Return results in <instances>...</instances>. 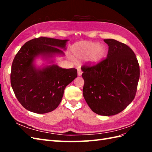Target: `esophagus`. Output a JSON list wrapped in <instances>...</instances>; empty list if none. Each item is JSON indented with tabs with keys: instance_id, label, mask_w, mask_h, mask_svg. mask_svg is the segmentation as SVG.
I'll list each match as a JSON object with an SVG mask.
<instances>
[{
	"instance_id": "esophagus-1",
	"label": "esophagus",
	"mask_w": 152,
	"mask_h": 152,
	"mask_svg": "<svg viewBox=\"0 0 152 152\" xmlns=\"http://www.w3.org/2000/svg\"><path fill=\"white\" fill-rule=\"evenodd\" d=\"M82 71L81 69H80V68H78V75L79 76H80L82 75Z\"/></svg>"
}]
</instances>
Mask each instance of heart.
<instances>
[{"label":"heart","instance_id":"b5f03b06","mask_svg":"<svg viewBox=\"0 0 152 152\" xmlns=\"http://www.w3.org/2000/svg\"><path fill=\"white\" fill-rule=\"evenodd\" d=\"M73 53L79 59H88L92 63L100 62L106 54V48L103 45L91 42H81L74 46Z\"/></svg>","mask_w":152,"mask_h":152}]
</instances>
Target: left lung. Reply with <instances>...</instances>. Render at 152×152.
<instances>
[{"label": "left lung", "mask_w": 152, "mask_h": 152, "mask_svg": "<svg viewBox=\"0 0 152 152\" xmlns=\"http://www.w3.org/2000/svg\"><path fill=\"white\" fill-rule=\"evenodd\" d=\"M108 45L106 59L95 65H83V95L96 114L110 116L119 114L133 101L140 68L133 51L114 39H104Z\"/></svg>", "instance_id": "8db88e82"}]
</instances>
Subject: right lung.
Segmentation results:
<instances>
[{"label":"right lung","instance_id":"1","mask_svg":"<svg viewBox=\"0 0 152 152\" xmlns=\"http://www.w3.org/2000/svg\"><path fill=\"white\" fill-rule=\"evenodd\" d=\"M68 40L39 37L27 42L15 55L12 65L11 86L16 98L27 110L45 114L54 110L62 100L64 90L75 79V68L63 69L50 59L64 56ZM41 56L50 66L37 68L34 60Z\"/></svg>","mask_w":152,"mask_h":152}]
</instances>
